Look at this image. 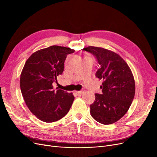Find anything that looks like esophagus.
Returning <instances> with one entry per match:
<instances>
[{
    "instance_id": "obj_1",
    "label": "esophagus",
    "mask_w": 157,
    "mask_h": 157,
    "mask_svg": "<svg viewBox=\"0 0 157 157\" xmlns=\"http://www.w3.org/2000/svg\"><path fill=\"white\" fill-rule=\"evenodd\" d=\"M85 91L84 90H80V91H77L76 92H77L78 94H80V95H81V94H84V92Z\"/></svg>"
}]
</instances>
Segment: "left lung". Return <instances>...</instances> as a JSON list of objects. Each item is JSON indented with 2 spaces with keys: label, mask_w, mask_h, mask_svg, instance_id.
Here are the masks:
<instances>
[{
  "label": "left lung",
  "mask_w": 157,
  "mask_h": 157,
  "mask_svg": "<svg viewBox=\"0 0 157 157\" xmlns=\"http://www.w3.org/2000/svg\"><path fill=\"white\" fill-rule=\"evenodd\" d=\"M82 50L96 58L99 68L96 77L103 80L100 87L102 94H95V101L90 105V114L101 124H113L125 115L134 99V76L126 61L115 52L95 46Z\"/></svg>",
  "instance_id": "1"
}]
</instances>
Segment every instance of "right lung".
Instances as JSON below:
<instances>
[{"label":"right lung","mask_w":157,"mask_h":157,"mask_svg":"<svg viewBox=\"0 0 157 157\" xmlns=\"http://www.w3.org/2000/svg\"><path fill=\"white\" fill-rule=\"evenodd\" d=\"M75 50L51 46L38 50L27 59L20 76V88L27 107L39 120L53 122L67 115L75 97L53 88L63 73L67 54Z\"/></svg>","instance_id":"right-lung-1"}]
</instances>
